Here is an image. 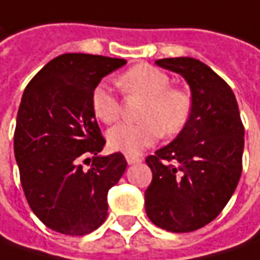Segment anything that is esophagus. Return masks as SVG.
Instances as JSON below:
<instances>
[{
    "mask_svg": "<svg viewBox=\"0 0 260 260\" xmlns=\"http://www.w3.org/2000/svg\"><path fill=\"white\" fill-rule=\"evenodd\" d=\"M125 158H126V162H128L129 165L135 164V162H141V160H142L141 156H135V155H129V153H126V155H125Z\"/></svg>",
    "mask_w": 260,
    "mask_h": 260,
    "instance_id": "esophagus-1",
    "label": "esophagus"
}]
</instances>
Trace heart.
Instances as JSON below:
<instances>
[{"label":"heart","instance_id":"b5f03b06","mask_svg":"<svg viewBox=\"0 0 260 260\" xmlns=\"http://www.w3.org/2000/svg\"><path fill=\"white\" fill-rule=\"evenodd\" d=\"M128 96H141L137 123H119L108 132L112 149L137 155L153 145L162 134L176 137L189 123L193 101L186 89L171 86V78L149 63H138L119 78ZM93 115L104 123H115L122 115V104L105 84H98L91 93Z\"/></svg>","mask_w":260,"mask_h":260}]
</instances>
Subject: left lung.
Instances as JSON below:
<instances>
[{"label":"left lung","mask_w":260,"mask_h":260,"mask_svg":"<svg viewBox=\"0 0 260 260\" xmlns=\"http://www.w3.org/2000/svg\"><path fill=\"white\" fill-rule=\"evenodd\" d=\"M189 84V123L145 162L152 182L145 190L151 222L169 232H192L226 206L241 179L245 128L234 91L199 59L181 56L155 61Z\"/></svg>","instance_id":"left-lung-1"}]
</instances>
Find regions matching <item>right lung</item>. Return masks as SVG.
<instances>
[{
  "label": "right lung",
  "mask_w": 260,
  "mask_h": 260,
  "mask_svg": "<svg viewBox=\"0 0 260 260\" xmlns=\"http://www.w3.org/2000/svg\"><path fill=\"white\" fill-rule=\"evenodd\" d=\"M125 63L121 58L63 54L49 61L24 91L14 132L19 179L29 208L55 232L82 236L107 219L108 190L121 179L126 160L121 152L98 156L105 138L91 93ZM89 154L93 164L84 170L80 162Z\"/></svg>",
  "instance_id": "right-lung-1"
}]
</instances>
